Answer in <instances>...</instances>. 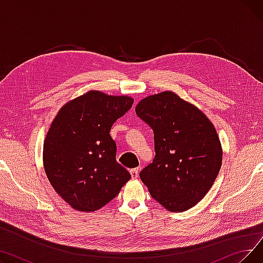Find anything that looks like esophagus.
<instances>
[{
  "mask_svg": "<svg viewBox=\"0 0 263 263\" xmlns=\"http://www.w3.org/2000/svg\"><path fill=\"white\" fill-rule=\"evenodd\" d=\"M139 172H140L139 168H132V170H130L131 177H132L133 179H136L137 177H139Z\"/></svg>",
  "mask_w": 263,
  "mask_h": 263,
  "instance_id": "1",
  "label": "esophagus"
}]
</instances>
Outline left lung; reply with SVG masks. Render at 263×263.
I'll return each instance as SVG.
<instances>
[{"mask_svg": "<svg viewBox=\"0 0 263 263\" xmlns=\"http://www.w3.org/2000/svg\"><path fill=\"white\" fill-rule=\"evenodd\" d=\"M135 112L155 134L156 157L140 173L141 180L165 209H191L209 192L222 166L223 149L213 123L171 90L146 97Z\"/></svg>", "mask_w": 263, "mask_h": 263, "instance_id": "left-lung-1", "label": "left lung"}]
</instances>
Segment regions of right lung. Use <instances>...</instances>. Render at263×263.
Wrapping results in <instances>:
<instances>
[{
  "label": "right lung",
  "mask_w": 263,
  "mask_h": 263,
  "mask_svg": "<svg viewBox=\"0 0 263 263\" xmlns=\"http://www.w3.org/2000/svg\"><path fill=\"white\" fill-rule=\"evenodd\" d=\"M133 101L89 90L68 101L53 119L44 143V167L55 192L72 209H101L130 180L116 161L109 131Z\"/></svg>",
  "instance_id": "add662e5"
}]
</instances>
